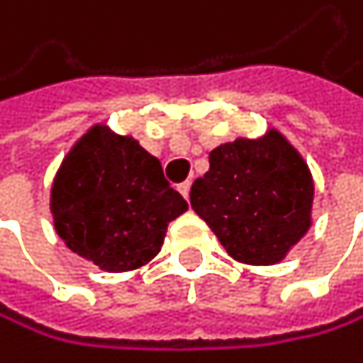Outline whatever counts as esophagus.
I'll return each instance as SVG.
<instances>
[{
    "instance_id": "1",
    "label": "esophagus",
    "mask_w": 363,
    "mask_h": 363,
    "mask_svg": "<svg viewBox=\"0 0 363 363\" xmlns=\"http://www.w3.org/2000/svg\"><path fill=\"white\" fill-rule=\"evenodd\" d=\"M189 187H191L189 180H185V183H180V185H178V191L183 194V199H185V201L189 199Z\"/></svg>"
}]
</instances>
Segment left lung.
<instances>
[{
  "instance_id": "1",
  "label": "left lung",
  "mask_w": 363,
  "mask_h": 363,
  "mask_svg": "<svg viewBox=\"0 0 363 363\" xmlns=\"http://www.w3.org/2000/svg\"><path fill=\"white\" fill-rule=\"evenodd\" d=\"M315 180L279 129L209 151L189 201L228 255L247 265L281 263L313 225Z\"/></svg>"
}]
</instances>
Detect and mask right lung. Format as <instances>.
Listing matches in <instances>:
<instances>
[{
  "label": "right lung",
  "instance_id": "right-lung-1",
  "mask_svg": "<svg viewBox=\"0 0 363 363\" xmlns=\"http://www.w3.org/2000/svg\"><path fill=\"white\" fill-rule=\"evenodd\" d=\"M183 212L187 201L164 180L160 160L104 122L71 147L50 187L57 236L104 272L147 265Z\"/></svg>",
  "mask_w": 363,
  "mask_h": 363
}]
</instances>
